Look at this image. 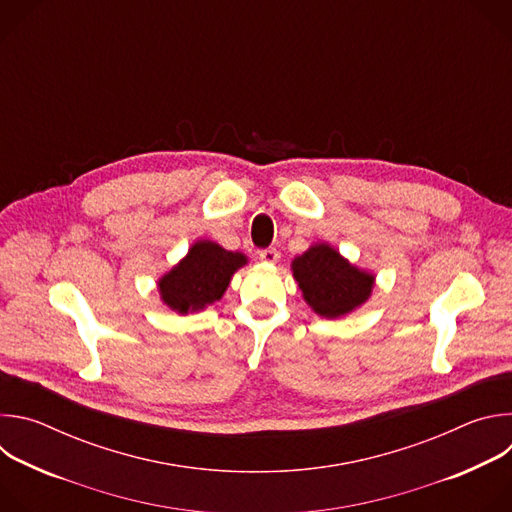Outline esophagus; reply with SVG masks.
<instances>
[{"label": "esophagus", "instance_id": "1", "mask_svg": "<svg viewBox=\"0 0 512 512\" xmlns=\"http://www.w3.org/2000/svg\"><path fill=\"white\" fill-rule=\"evenodd\" d=\"M259 259H261L263 263L273 265V263H277V261H279V251H277V249H273V247H269V249H261V251H259Z\"/></svg>", "mask_w": 512, "mask_h": 512}]
</instances>
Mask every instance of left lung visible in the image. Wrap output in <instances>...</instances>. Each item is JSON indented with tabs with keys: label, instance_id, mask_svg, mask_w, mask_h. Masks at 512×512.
Wrapping results in <instances>:
<instances>
[{
	"label": "left lung",
	"instance_id": "obj_1",
	"mask_svg": "<svg viewBox=\"0 0 512 512\" xmlns=\"http://www.w3.org/2000/svg\"><path fill=\"white\" fill-rule=\"evenodd\" d=\"M308 306L324 318H340L371 298L375 275L348 263L328 243L312 245L291 263Z\"/></svg>",
	"mask_w": 512,
	"mask_h": 512
}]
</instances>
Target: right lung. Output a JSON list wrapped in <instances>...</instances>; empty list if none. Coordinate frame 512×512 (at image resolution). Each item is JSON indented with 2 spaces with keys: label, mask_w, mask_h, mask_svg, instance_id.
Here are the masks:
<instances>
[{
  "label": "right lung",
  "mask_w": 512,
  "mask_h": 512,
  "mask_svg": "<svg viewBox=\"0 0 512 512\" xmlns=\"http://www.w3.org/2000/svg\"><path fill=\"white\" fill-rule=\"evenodd\" d=\"M243 265H247L243 253L227 251L206 239L196 241L188 255L160 277V298L178 314L200 312L223 298L233 273Z\"/></svg>",
  "instance_id": "1"
}]
</instances>
